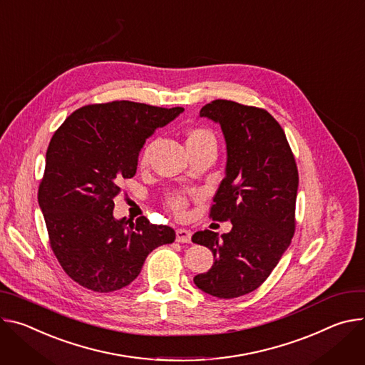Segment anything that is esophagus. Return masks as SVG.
<instances>
[{"label":"esophagus","mask_w":365,"mask_h":365,"mask_svg":"<svg viewBox=\"0 0 365 365\" xmlns=\"http://www.w3.org/2000/svg\"><path fill=\"white\" fill-rule=\"evenodd\" d=\"M177 242H181V244H190L191 232L187 229H177Z\"/></svg>","instance_id":"obj_1"}]
</instances>
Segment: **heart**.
<instances>
[{"instance_id": "b5f03b06", "label": "heart", "mask_w": 365, "mask_h": 365, "mask_svg": "<svg viewBox=\"0 0 365 365\" xmlns=\"http://www.w3.org/2000/svg\"><path fill=\"white\" fill-rule=\"evenodd\" d=\"M209 140H215L212 133L205 130V129H192L187 133V148H191V146H197V145H201L205 142H209ZM148 158H149V146L143 149L142 155H140V165H146L148 162ZM170 207L178 213V215H182L185 207H187V200L184 195L181 194H177V195H173L170 198Z\"/></svg>"}]
</instances>
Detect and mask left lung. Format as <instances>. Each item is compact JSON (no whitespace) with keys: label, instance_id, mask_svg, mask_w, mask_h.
Here are the masks:
<instances>
[{"label":"left lung","instance_id":"left-lung-1","mask_svg":"<svg viewBox=\"0 0 365 365\" xmlns=\"http://www.w3.org/2000/svg\"><path fill=\"white\" fill-rule=\"evenodd\" d=\"M200 117L219 123L226 142L225 178L213 198V220L232 230H198L194 244L207 247L215 262L194 277L210 296L233 299L257 290L290 247L294 235L299 173L284 130L265 110L215 100Z\"/></svg>","mask_w":365,"mask_h":365}]
</instances>
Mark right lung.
<instances>
[{
    "instance_id": "add662e5",
    "label": "right lung",
    "mask_w": 365,
    "mask_h": 365,
    "mask_svg": "<svg viewBox=\"0 0 365 365\" xmlns=\"http://www.w3.org/2000/svg\"><path fill=\"white\" fill-rule=\"evenodd\" d=\"M182 111L133 101L93 104L73 111L52 136L37 198L52 251L79 286L123 289L155 248L175 240L173 227L145 216L115 219L113 209L120 182L136 174L146 139Z\"/></svg>"
}]
</instances>
